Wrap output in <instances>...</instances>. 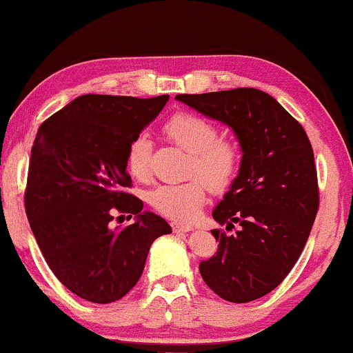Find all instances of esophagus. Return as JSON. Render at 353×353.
Here are the masks:
<instances>
[{"instance_id": "1", "label": "esophagus", "mask_w": 353, "mask_h": 353, "mask_svg": "<svg viewBox=\"0 0 353 353\" xmlns=\"http://www.w3.org/2000/svg\"><path fill=\"white\" fill-rule=\"evenodd\" d=\"M170 226H172V230L177 231V233H188V231L192 230L191 224H184V223H172Z\"/></svg>"}]
</instances>
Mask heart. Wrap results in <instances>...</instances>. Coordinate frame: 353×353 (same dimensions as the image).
I'll return each instance as SVG.
<instances>
[{"instance_id": "1", "label": "heart", "mask_w": 353, "mask_h": 353, "mask_svg": "<svg viewBox=\"0 0 353 353\" xmlns=\"http://www.w3.org/2000/svg\"><path fill=\"white\" fill-rule=\"evenodd\" d=\"M165 137L189 154V181L181 184L159 185L149 194V203L159 214L176 221L196 218L206 201V189L221 192L234 181L241 164L238 144L219 137L218 127L208 119L191 112H177L165 120ZM152 142L145 134L135 135L127 145L125 165L135 179L150 176Z\"/></svg>"}]
</instances>
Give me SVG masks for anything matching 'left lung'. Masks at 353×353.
I'll return each instance as SVG.
<instances>
[{
	"mask_svg": "<svg viewBox=\"0 0 353 353\" xmlns=\"http://www.w3.org/2000/svg\"><path fill=\"white\" fill-rule=\"evenodd\" d=\"M176 100L233 129L241 165L212 211L226 234L212 230L218 251L201 261L203 280L216 295L248 303L273 292L303 251L319 211L313 149L300 122L258 88L181 94Z\"/></svg>",
	"mask_w": 353,
	"mask_h": 353,
	"instance_id": "8db88e82",
	"label": "left lung"
}]
</instances>
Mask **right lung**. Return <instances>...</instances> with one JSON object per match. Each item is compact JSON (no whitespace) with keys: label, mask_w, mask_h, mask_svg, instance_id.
<instances>
[{"label":"right lung","mask_w":353,"mask_h":353,"mask_svg":"<svg viewBox=\"0 0 353 353\" xmlns=\"http://www.w3.org/2000/svg\"><path fill=\"white\" fill-rule=\"evenodd\" d=\"M169 95L135 99L88 94L46 119L32 147L25 209L50 270L92 303L125 296L141 278L150 245L172 233L161 216L123 189L127 145L168 103ZM134 225L112 230L113 212Z\"/></svg>","instance_id":"1"}]
</instances>
